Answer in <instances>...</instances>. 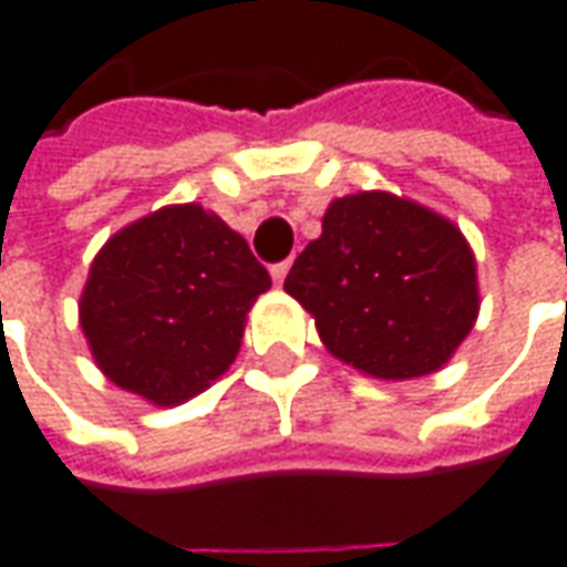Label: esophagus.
<instances>
[{"instance_id": "1", "label": "esophagus", "mask_w": 567, "mask_h": 567, "mask_svg": "<svg viewBox=\"0 0 567 567\" xmlns=\"http://www.w3.org/2000/svg\"><path fill=\"white\" fill-rule=\"evenodd\" d=\"M288 270H291V260H282V264H272V267H270L272 282L282 285V282H285V276H288Z\"/></svg>"}]
</instances>
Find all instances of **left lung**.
Segmentation results:
<instances>
[{"label":"left lung","mask_w":567,"mask_h":567,"mask_svg":"<svg viewBox=\"0 0 567 567\" xmlns=\"http://www.w3.org/2000/svg\"><path fill=\"white\" fill-rule=\"evenodd\" d=\"M324 350L378 380L433 374L478 319L476 255L421 202L362 189L328 205L285 279Z\"/></svg>","instance_id":"8db88e82"}]
</instances>
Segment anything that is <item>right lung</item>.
<instances>
[{
  "mask_svg": "<svg viewBox=\"0 0 567 567\" xmlns=\"http://www.w3.org/2000/svg\"><path fill=\"white\" fill-rule=\"evenodd\" d=\"M267 288L270 272L215 212L165 205L94 255L79 324L106 380L174 408L236 362L248 310Z\"/></svg>",
  "mask_w": 567,
  "mask_h": 567,
  "instance_id": "right-lung-1",
  "label": "right lung"
}]
</instances>
